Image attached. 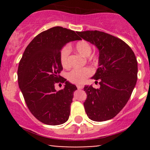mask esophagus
<instances>
[{
  "mask_svg": "<svg viewBox=\"0 0 150 150\" xmlns=\"http://www.w3.org/2000/svg\"><path fill=\"white\" fill-rule=\"evenodd\" d=\"M77 87L78 89H81L84 87V86L82 85H77Z\"/></svg>",
  "mask_w": 150,
  "mask_h": 150,
  "instance_id": "34e87169",
  "label": "esophagus"
}]
</instances>
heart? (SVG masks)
<instances>
[{
  "mask_svg": "<svg viewBox=\"0 0 150 150\" xmlns=\"http://www.w3.org/2000/svg\"><path fill=\"white\" fill-rule=\"evenodd\" d=\"M75 49L80 54L85 57H88L89 56V61L96 63L98 62V56L97 55H90L92 53V46L90 45L89 42L85 40H80L75 44ZM69 54L70 50L68 46H64L62 48L60 51V61L62 66L63 68H67L70 66L69 63ZM92 70L89 68H75L72 70L67 75L68 80L72 83L75 84H83L87 80V77H89L92 74Z\"/></svg>",
  "mask_w": 150,
  "mask_h": 150,
  "instance_id": "heart-1",
  "label": "heart"
}]
</instances>
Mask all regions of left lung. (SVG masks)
<instances>
[{
	"label": "left lung",
	"mask_w": 150,
	"mask_h": 150,
	"mask_svg": "<svg viewBox=\"0 0 150 150\" xmlns=\"http://www.w3.org/2000/svg\"><path fill=\"white\" fill-rule=\"evenodd\" d=\"M77 34L99 51V68L92 77L100 87L85 86V112L94 121L113 118L130 99L137 79V62L131 48L119 38L104 32L84 31Z\"/></svg>",
	"instance_id": "left-lung-1"
}]
</instances>
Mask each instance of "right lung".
Masks as SVG:
<instances>
[{
  "label": "right lung",
  "mask_w": 150,
  "mask_h": 150,
  "mask_svg": "<svg viewBox=\"0 0 150 150\" xmlns=\"http://www.w3.org/2000/svg\"><path fill=\"white\" fill-rule=\"evenodd\" d=\"M79 40L73 30L54 27L34 38L26 48L18 70L19 87L32 114L46 125H57L68 120L76 86L60 73V51L66 43ZM56 83H65L56 91Z\"/></svg>",
  "instance_id": "right-lung-1"
}]
</instances>
